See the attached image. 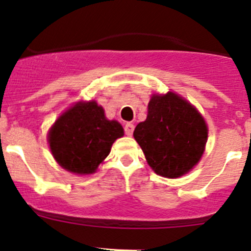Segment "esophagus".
Returning <instances> with one entry per match:
<instances>
[{
  "instance_id": "obj_1",
  "label": "esophagus",
  "mask_w": 251,
  "mask_h": 251,
  "mask_svg": "<svg viewBox=\"0 0 251 251\" xmlns=\"http://www.w3.org/2000/svg\"><path fill=\"white\" fill-rule=\"evenodd\" d=\"M125 133L127 134V136H132V133H133V130H134V125L133 124H131V123H127L125 125Z\"/></svg>"
}]
</instances>
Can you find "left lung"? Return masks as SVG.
<instances>
[{"label": "left lung", "instance_id": "left-lung-1", "mask_svg": "<svg viewBox=\"0 0 251 251\" xmlns=\"http://www.w3.org/2000/svg\"><path fill=\"white\" fill-rule=\"evenodd\" d=\"M133 137L152 171L173 179L188 173L201 160L208 127L194 105L168 91L152 95L146 121L136 126Z\"/></svg>", "mask_w": 251, "mask_h": 251}]
</instances>
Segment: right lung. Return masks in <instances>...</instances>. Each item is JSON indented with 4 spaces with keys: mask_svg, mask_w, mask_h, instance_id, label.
<instances>
[{
    "mask_svg": "<svg viewBox=\"0 0 251 251\" xmlns=\"http://www.w3.org/2000/svg\"><path fill=\"white\" fill-rule=\"evenodd\" d=\"M123 136V126L108 120L96 101H80L57 118L49 130L48 143L54 159L66 171L92 174Z\"/></svg>",
    "mask_w": 251,
    "mask_h": 251,
    "instance_id": "obj_1",
    "label": "right lung"
}]
</instances>
